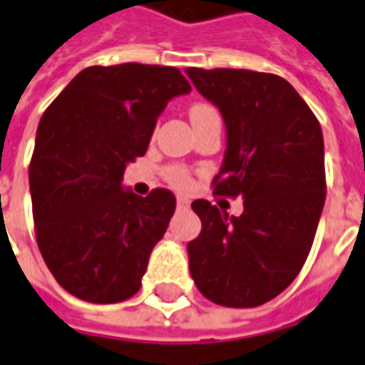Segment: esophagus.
<instances>
[{
    "label": "esophagus",
    "mask_w": 365,
    "mask_h": 365,
    "mask_svg": "<svg viewBox=\"0 0 365 365\" xmlns=\"http://www.w3.org/2000/svg\"><path fill=\"white\" fill-rule=\"evenodd\" d=\"M178 207L180 210H187L190 207V200L187 197H178Z\"/></svg>",
    "instance_id": "1"
}]
</instances>
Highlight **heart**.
<instances>
[{
  "label": "heart",
  "mask_w": 365,
  "mask_h": 365,
  "mask_svg": "<svg viewBox=\"0 0 365 365\" xmlns=\"http://www.w3.org/2000/svg\"><path fill=\"white\" fill-rule=\"evenodd\" d=\"M212 111H214V108H210L207 103H193L192 110H190V118H192L193 121L197 120V118H202V115H205V113H212ZM165 175H168L170 183H173V185L180 187V190L190 187V183H192L190 173L185 172L183 168H170V170L165 172Z\"/></svg>",
  "instance_id": "b5f03b06"
}]
</instances>
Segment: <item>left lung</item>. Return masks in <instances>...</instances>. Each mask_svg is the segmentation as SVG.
<instances>
[{"label":"left lung","instance_id":"obj_1","mask_svg":"<svg viewBox=\"0 0 365 365\" xmlns=\"http://www.w3.org/2000/svg\"><path fill=\"white\" fill-rule=\"evenodd\" d=\"M220 110L225 153L214 193L242 197L230 215L192 203L202 232L187 244L190 274L214 304L255 307L282 294L306 262L326 202L324 135L286 79L247 69H185Z\"/></svg>","mask_w":365,"mask_h":365}]
</instances>
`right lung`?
<instances>
[{
  "instance_id": "right-lung-1",
  "label": "right lung",
  "mask_w": 365,
  "mask_h": 365,
  "mask_svg": "<svg viewBox=\"0 0 365 365\" xmlns=\"http://www.w3.org/2000/svg\"><path fill=\"white\" fill-rule=\"evenodd\" d=\"M180 69L121 63L79 71L41 115L29 163L39 252L58 284L91 304L138 294L150 254L175 212L158 187L123 190L168 101L190 93Z\"/></svg>"
}]
</instances>
